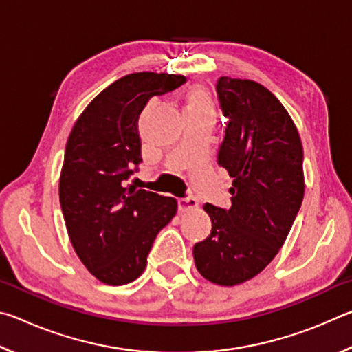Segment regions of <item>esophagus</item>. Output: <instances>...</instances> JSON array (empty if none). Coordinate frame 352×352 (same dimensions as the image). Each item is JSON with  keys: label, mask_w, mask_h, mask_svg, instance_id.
I'll return each instance as SVG.
<instances>
[{"label": "esophagus", "mask_w": 352, "mask_h": 352, "mask_svg": "<svg viewBox=\"0 0 352 352\" xmlns=\"http://www.w3.org/2000/svg\"><path fill=\"white\" fill-rule=\"evenodd\" d=\"M177 205H178V211L184 212V211H189V210H194V208H197L199 201H197V199L192 197V195H189V197L178 199Z\"/></svg>", "instance_id": "1"}]
</instances>
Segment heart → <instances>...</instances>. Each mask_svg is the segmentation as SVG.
<instances>
[{
	"mask_svg": "<svg viewBox=\"0 0 352 352\" xmlns=\"http://www.w3.org/2000/svg\"><path fill=\"white\" fill-rule=\"evenodd\" d=\"M184 110H186V113L212 111L211 98L204 87L195 85L189 88L186 98H184Z\"/></svg>",
	"mask_w": 352,
	"mask_h": 352,
	"instance_id": "b5f03b06",
	"label": "heart"
}]
</instances>
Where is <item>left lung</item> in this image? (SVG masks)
<instances>
[{"instance_id": "1", "label": "left lung", "mask_w": 352, "mask_h": 352, "mask_svg": "<svg viewBox=\"0 0 352 352\" xmlns=\"http://www.w3.org/2000/svg\"><path fill=\"white\" fill-rule=\"evenodd\" d=\"M216 91L226 119L217 163L234 178L231 208L204 206L212 228L192 253L208 281L236 285L270 264L295 222L305 195L302 146L289 113L261 83L223 76Z\"/></svg>"}]
</instances>
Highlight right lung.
Instances as JSON below:
<instances>
[{"label": "right lung", "instance_id": "add662e5", "mask_svg": "<svg viewBox=\"0 0 352 352\" xmlns=\"http://www.w3.org/2000/svg\"><path fill=\"white\" fill-rule=\"evenodd\" d=\"M184 82L157 73L124 76L91 100L71 130L58 186L63 219L77 256L105 284L135 281L155 237L177 212L174 199L129 180L142 163V109Z\"/></svg>", "mask_w": 352, "mask_h": 352}]
</instances>
